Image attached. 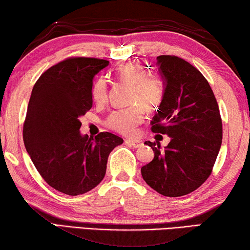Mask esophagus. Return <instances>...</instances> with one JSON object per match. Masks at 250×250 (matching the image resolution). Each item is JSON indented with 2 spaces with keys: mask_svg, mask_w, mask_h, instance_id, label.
<instances>
[{
  "mask_svg": "<svg viewBox=\"0 0 250 250\" xmlns=\"http://www.w3.org/2000/svg\"><path fill=\"white\" fill-rule=\"evenodd\" d=\"M125 143L132 145V146L135 147V148L141 147L142 145H143L142 141H138V140H125Z\"/></svg>",
  "mask_w": 250,
  "mask_h": 250,
  "instance_id": "1",
  "label": "esophagus"
}]
</instances>
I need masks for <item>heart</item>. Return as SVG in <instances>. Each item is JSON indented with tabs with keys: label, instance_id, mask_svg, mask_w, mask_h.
Returning a JSON list of instances; mask_svg holds the SVG:
<instances>
[{
	"label": "heart",
	"instance_id": "b5f03b06",
	"mask_svg": "<svg viewBox=\"0 0 250 250\" xmlns=\"http://www.w3.org/2000/svg\"><path fill=\"white\" fill-rule=\"evenodd\" d=\"M116 78L123 85L130 87L129 107L115 110L106 118L105 124L109 129L122 135H130L144 121V110L154 113L162 105L164 85L154 76H147L143 66L136 62L126 63L117 69ZM94 102L99 106L108 102V83L105 78H98L91 88Z\"/></svg>",
	"mask_w": 250,
	"mask_h": 250
}]
</instances>
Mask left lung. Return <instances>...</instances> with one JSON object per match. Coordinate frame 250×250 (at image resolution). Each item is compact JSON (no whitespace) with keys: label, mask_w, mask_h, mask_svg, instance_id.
Masks as SVG:
<instances>
[{"label":"left lung","mask_w":250,"mask_h":250,"mask_svg":"<svg viewBox=\"0 0 250 250\" xmlns=\"http://www.w3.org/2000/svg\"><path fill=\"white\" fill-rule=\"evenodd\" d=\"M165 80L162 105L151 122L152 132L171 137L164 151L145 142L154 159L141 168L152 189L165 197L189 194L209 178L222 141V121L214 94L197 68L176 56H159Z\"/></svg>","instance_id":"obj_1"}]
</instances>
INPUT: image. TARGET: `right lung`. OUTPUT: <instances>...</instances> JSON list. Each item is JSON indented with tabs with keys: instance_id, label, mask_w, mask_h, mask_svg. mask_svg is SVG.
Masks as SVG:
<instances>
[{
	"instance_id": "right-lung-1",
	"label": "right lung",
	"mask_w": 250,
	"mask_h": 250,
	"mask_svg": "<svg viewBox=\"0 0 250 250\" xmlns=\"http://www.w3.org/2000/svg\"><path fill=\"white\" fill-rule=\"evenodd\" d=\"M109 61L70 57L50 67L34 83L23 142L42 179L57 191L79 195L106 173L110 152L123 138L108 132L80 135L79 117L93 107V79Z\"/></svg>"
}]
</instances>
